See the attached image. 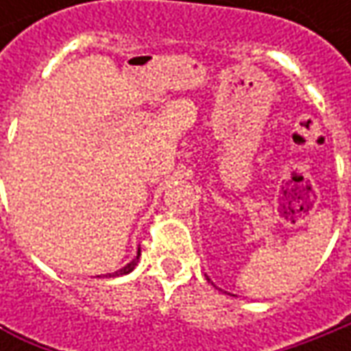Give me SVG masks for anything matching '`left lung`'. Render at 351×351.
Here are the masks:
<instances>
[{
    "instance_id": "obj_1",
    "label": "left lung",
    "mask_w": 351,
    "mask_h": 351,
    "mask_svg": "<svg viewBox=\"0 0 351 351\" xmlns=\"http://www.w3.org/2000/svg\"><path fill=\"white\" fill-rule=\"evenodd\" d=\"M207 279H209V277H207Z\"/></svg>"
}]
</instances>
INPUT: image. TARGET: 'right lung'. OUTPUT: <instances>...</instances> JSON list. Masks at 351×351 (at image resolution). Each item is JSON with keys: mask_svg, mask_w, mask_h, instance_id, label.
Returning a JSON list of instances; mask_svg holds the SVG:
<instances>
[{"mask_svg": "<svg viewBox=\"0 0 351 351\" xmlns=\"http://www.w3.org/2000/svg\"><path fill=\"white\" fill-rule=\"evenodd\" d=\"M138 258H141V248H138V252H136V258L132 260L130 263H127L125 267H121L119 271H113V274H107L105 277H121V276H128L134 267H136V263H138ZM97 277H101V276H97Z\"/></svg>", "mask_w": 351, "mask_h": 351, "instance_id": "right-lung-1", "label": "right lung"}]
</instances>
